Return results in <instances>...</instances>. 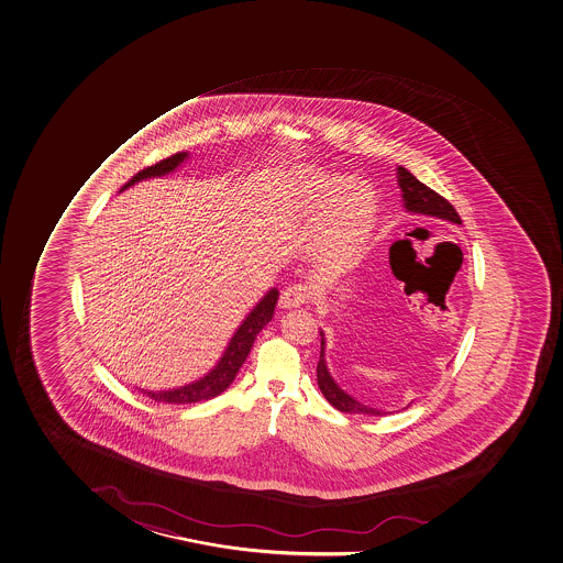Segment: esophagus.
<instances>
[{"mask_svg": "<svg viewBox=\"0 0 563 563\" xmlns=\"http://www.w3.org/2000/svg\"><path fill=\"white\" fill-rule=\"evenodd\" d=\"M310 290L305 285H291L280 296L283 309H297L301 305L309 303Z\"/></svg>", "mask_w": 563, "mask_h": 563, "instance_id": "obj_1", "label": "esophagus"}]
</instances>
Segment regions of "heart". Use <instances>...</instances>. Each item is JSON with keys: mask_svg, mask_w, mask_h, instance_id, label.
<instances>
[{"mask_svg": "<svg viewBox=\"0 0 563 563\" xmlns=\"http://www.w3.org/2000/svg\"><path fill=\"white\" fill-rule=\"evenodd\" d=\"M294 196L301 216L322 221L314 238L320 258L336 264L360 258L376 227V200L368 185L307 168L296 176Z\"/></svg>", "mask_w": 563, "mask_h": 563, "instance_id": "obj_1", "label": "heart"}]
</instances>
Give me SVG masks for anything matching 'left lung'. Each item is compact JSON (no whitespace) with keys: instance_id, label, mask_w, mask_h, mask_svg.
<instances>
[{"instance_id":"obj_1","label":"left lung","mask_w":563,"mask_h":563,"mask_svg":"<svg viewBox=\"0 0 563 563\" xmlns=\"http://www.w3.org/2000/svg\"><path fill=\"white\" fill-rule=\"evenodd\" d=\"M397 181L402 192V202H405L406 211L411 213H419V216L437 217L442 221L453 222V224H462L461 217L456 213V209L434 190L429 189L427 185L421 184L413 174L406 170L405 166L397 168ZM322 335V352H320V361H318L317 378L318 387L323 393V397L328 398L329 405L336 408L344 413H363V416H384L386 411L376 410L371 406L361 405L354 397H350L347 393L342 391L341 387L336 386L335 379L331 378L328 367H325V360H323V333Z\"/></svg>"}]
</instances>
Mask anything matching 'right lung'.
Listing matches in <instances>:
<instances>
[{
    "mask_svg": "<svg viewBox=\"0 0 563 563\" xmlns=\"http://www.w3.org/2000/svg\"><path fill=\"white\" fill-rule=\"evenodd\" d=\"M185 158H187L185 152L163 158L157 165L147 166L144 170H140L131 181H126L121 187V190L129 189V187H133L134 184L147 179V177L166 176V174L176 170ZM277 299V288H272L266 296L260 299V303L249 312V317L243 320L240 328L235 329L234 336L228 342L227 350H224L219 363L203 378L196 379L189 386L168 389V391H144V389L142 391L146 393L147 397H152L153 400L168 402V405H189V402H200V400H209V398L221 395L234 382L235 374L240 371L241 365L245 363L246 355L251 352L256 335L262 331V328H266V323L272 322Z\"/></svg>",
    "mask_w": 563,
    "mask_h": 563,
    "instance_id": "add662e5",
    "label": "right lung"
}]
</instances>
